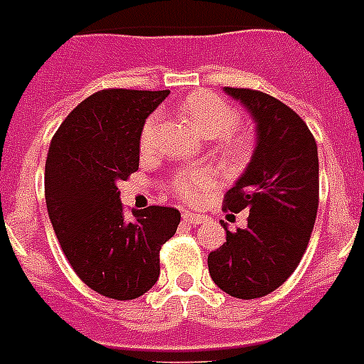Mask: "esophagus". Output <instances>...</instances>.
<instances>
[{"instance_id":"34e87169","label":"esophagus","mask_w":364,"mask_h":364,"mask_svg":"<svg viewBox=\"0 0 364 364\" xmlns=\"http://www.w3.org/2000/svg\"><path fill=\"white\" fill-rule=\"evenodd\" d=\"M182 218H184V222L186 223H203L206 220L205 216H200V214H193V212H190V210H186L184 214H182Z\"/></svg>"}]
</instances>
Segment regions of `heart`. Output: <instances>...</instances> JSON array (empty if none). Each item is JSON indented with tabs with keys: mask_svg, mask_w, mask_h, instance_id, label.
Here are the masks:
<instances>
[{
	"mask_svg": "<svg viewBox=\"0 0 364 364\" xmlns=\"http://www.w3.org/2000/svg\"><path fill=\"white\" fill-rule=\"evenodd\" d=\"M182 114L205 136L222 135L220 148L223 154L240 156L246 152V146H248L246 135L242 132L231 129L237 124V112L220 95L210 94V92H196L188 95L182 103ZM156 127H158V116H150L141 133L142 152H146L148 148L152 146ZM212 180L214 176L206 171H186L174 180V190L186 200H197L212 184Z\"/></svg>",
	"mask_w": 364,
	"mask_h": 364,
	"instance_id": "1",
	"label": "heart"
}]
</instances>
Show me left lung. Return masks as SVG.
Here are the masks:
<instances>
[{
  "instance_id": "obj_1",
  "label": "left lung",
  "mask_w": 364,
  "mask_h": 364,
  "mask_svg": "<svg viewBox=\"0 0 364 364\" xmlns=\"http://www.w3.org/2000/svg\"><path fill=\"white\" fill-rule=\"evenodd\" d=\"M255 124L250 164L225 196L231 212L250 210L248 225L208 254V272L237 299L269 295L293 274L312 235L319 197L318 144L301 116L272 95L223 88Z\"/></svg>"
}]
</instances>
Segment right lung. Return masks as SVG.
Listing matches in <instances>:
<instances>
[{"instance_id": "add662e5", "label": "right lung", "mask_w": 364, "mask_h": 364, "mask_svg": "<svg viewBox=\"0 0 364 364\" xmlns=\"http://www.w3.org/2000/svg\"><path fill=\"white\" fill-rule=\"evenodd\" d=\"M168 90H103L65 118L48 148L46 208L78 278L116 301L141 297L159 278V248L180 212L148 206L124 216L118 182L139 168L144 122Z\"/></svg>"}]
</instances>
